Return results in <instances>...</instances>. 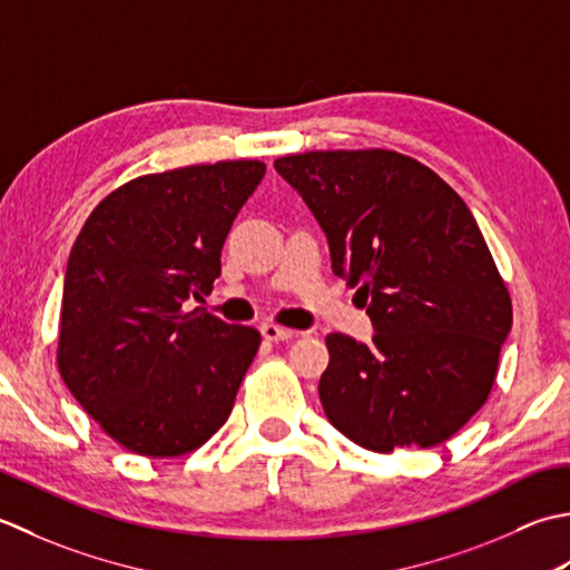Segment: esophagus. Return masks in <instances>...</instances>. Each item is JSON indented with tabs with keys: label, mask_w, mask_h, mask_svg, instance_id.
I'll use <instances>...</instances> for the list:
<instances>
[{
	"label": "esophagus",
	"mask_w": 570,
	"mask_h": 570,
	"mask_svg": "<svg viewBox=\"0 0 570 570\" xmlns=\"http://www.w3.org/2000/svg\"><path fill=\"white\" fill-rule=\"evenodd\" d=\"M261 332L268 342H285V340H293V336H297L295 330H287V327H281V324H273V322H265L261 324Z\"/></svg>",
	"instance_id": "1"
}]
</instances>
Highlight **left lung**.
Wrapping results in <instances>:
<instances>
[{"label": "left lung", "instance_id": "left-lung-1", "mask_svg": "<svg viewBox=\"0 0 570 570\" xmlns=\"http://www.w3.org/2000/svg\"><path fill=\"white\" fill-rule=\"evenodd\" d=\"M330 240L334 273L364 297L371 344L330 334L320 401L374 452L435 448L490 399L512 297L472 212L393 149H312L275 159Z\"/></svg>", "mask_w": 570, "mask_h": 570}]
</instances>
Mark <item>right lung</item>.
I'll return each mask as SVG.
<instances>
[{"mask_svg": "<svg viewBox=\"0 0 570 570\" xmlns=\"http://www.w3.org/2000/svg\"><path fill=\"white\" fill-rule=\"evenodd\" d=\"M263 174L261 159L142 174L92 208L73 243L56 364L135 455H187L228 421L261 332L184 302L212 293L230 224Z\"/></svg>", "mask_w": 570, "mask_h": 570, "instance_id": "right-lung-1", "label": "right lung"}]
</instances>
